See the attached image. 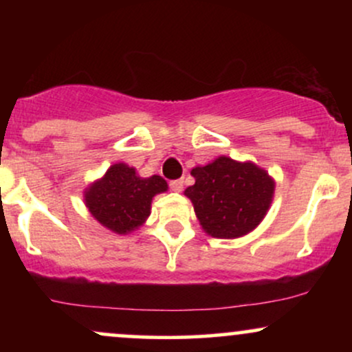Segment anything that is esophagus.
Instances as JSON below:
<instances>
[{
	"instance_id": "1",
	"label": "esophagus",
	"mask_w": 352,
	"mask_h": 352,
	"mask_svg": "<svg viewBox=\"0 0 352 352\" xmlns=\"http://www.w3.org/2000/svg\"><path fill=\"white\" fill-rule=\"evenodd\" d=\"M170 188H172V192L180 193L182 190H184V182H182V180H172L170 182Z\"/></svg>"
}]
</instances>
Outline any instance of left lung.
I'll return each mask as SVG.
<instances>
[{
    "label": "left lung",
    "instance_id": "left-lung-1",
    "mask_svg": "<svg viewBox=\"0 0 352 352\" xmlns=\"http://www.w3.org/2000/svg\"><path fill=\"white\" fill-rule=\"evenodd\" d=\"M195 184L185 188L207 235L233 240L263 221L274 197V179L252 160L220 155L192 168Z\"/></svg>",
    "mask_w": 352,
    "mask_h": 352
}]
</instances>
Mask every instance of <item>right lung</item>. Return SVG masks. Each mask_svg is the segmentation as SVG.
Returning a JSON list of instances; mask_svg holds the SVG:
<instances>
[{"label": "right lung", "mask_w": 352, "mask_h": 352, "mask_svg": "<svg viewBox=\"0 0 352 352\" xmlns=\"http://www.w3.org/2000/svg\"><path fill=\"white\" fill-rule=\"evenodd\" d=\"M168 190L160 175L140 177L137 168L117 162L84 190V204L92 218L117 235L140 228L151 215L152 199Z\"/></svg>", "instance_id": "add662e5"}]
</instances>
